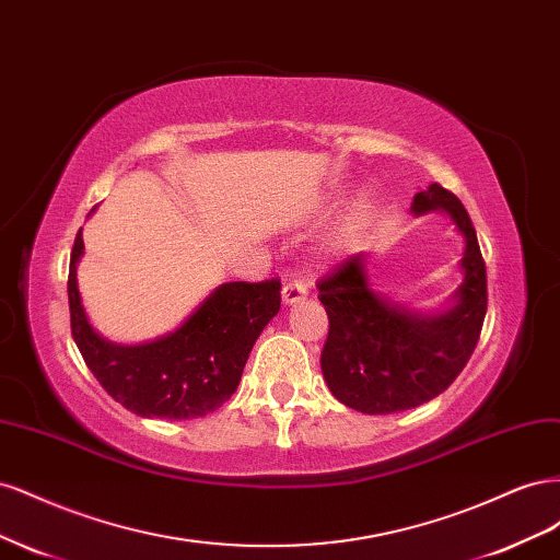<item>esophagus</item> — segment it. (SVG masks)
<instances>
[{
  "instance_id": "esophagus-1",
  "label": "esophagus",
  "mask_w": 560,
  "mask_h": 560,
  "mask_svg": "<svg viewBox=\"0 0 560 560\" xmlns=\"http://www.w3.org/2000/svg\"><path fill=\"white\" fill-rule=\"evenodd\" d=\"M308 296V284L301 282V280H287L284 287H282V301L284 303H296V301H303Z\"/></svg>"
}]
</instances>
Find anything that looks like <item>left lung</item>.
Instances as JSON below:
<instances>
[{"label":"left lung","mask_w":560,"mask_h":560,"mask_svg":"<svg viewBox=\"0 0 560 560\" xmlns=\"http://www.w3.org/2000/svg\"><path fill=\"white\" fill-rule=\"evenodd\" d=\"M446 210L465 235V280L455 306L439 315H411L369 287L364 254H352L317 282L329 317L322 374L331 395L354 411L385 416L442 395L460 376L479 343L488 308L486 261L477 231L453 191L430 184L413 198V212Z\"/></svg>","instance_id":"left-lung-1"}]
</instances>
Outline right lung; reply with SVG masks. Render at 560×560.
<instances>
[{
    "label": "right lung",
    "mask_w": 560,
    "mask_h": 560,
    "mask_svg": "<svg viewBox=\"0 0 560 560\" xmlns=\"http://www.w3.org/2000/svg\"><path fill=\"white\" fill-rule=\"evenodd\" d=\"M81 229L74 238L67 296L83 362L97 383L144 418L189 420L217 411L241 383L249 350L280 311V280L226 282L175 331L154 343L114 346L97 336L77 290Z\"/></svg>",
    "instance_id": "1"
}]
</instances>
